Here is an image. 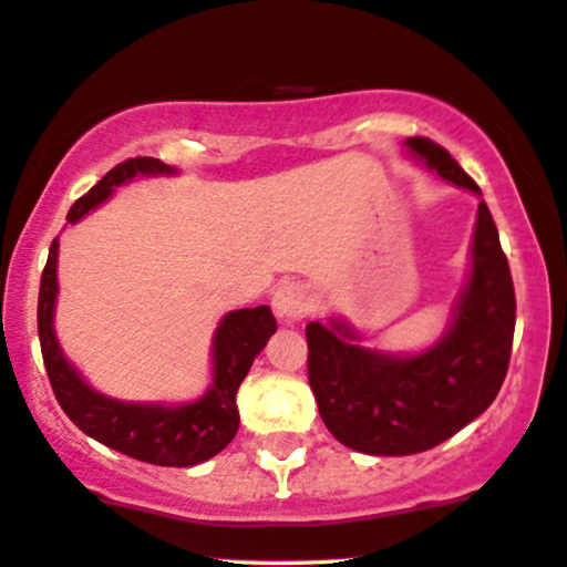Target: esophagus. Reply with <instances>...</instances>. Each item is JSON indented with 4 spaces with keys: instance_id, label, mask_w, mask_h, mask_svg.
Listing matches in <instances>:
<instances>
[{
    "instance_id": "1",
    "label": "esophagus",
    "mask_w": 567,
    "mask_h": 567,
    "mask_svg": "<svg viewBox=\"0 0 567 567\" xmlns=\"http://www.w3.org/2000/svg\"><path fill=\"white\" fill-rule=\"evenodd\" d=\"M272 310L276 316L286 320V323H295V320L305 318L310 312V299H307L305 286H299L295 281L281 284L272 295Z\"/></svg>"
}]
</instances>
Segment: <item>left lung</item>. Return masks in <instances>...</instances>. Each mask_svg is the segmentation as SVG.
Listing matches in <instances>:
<instances>
[{
    "instance_id": "8db88e82",
    "label": "left lung",
    "mask_w": 567,
    "mask_h": 567,
    "mask_svg": "<svg viewBox=\"0 0 567 567\" xmlns=\"http://www.w3.org/2000/svg\"><path fill=\"white\" fill-rule=\"evenodd\" d=\"M410 152L439 176L481 194L444 146L408 138ZM515 333V289L499 230L478 202L473 270L454 323L429 352L394 358L352 344L339 320L307 326V379L326 429L349 450L381 457L417 454L476 421L507 375Z\"/></svg>"
}]
</instances>
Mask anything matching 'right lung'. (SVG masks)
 Wrapping results in <instances>:
<instances>
[{"label": "right lung", "instance_id": "1", "mask_svg": "<svg viewBox=\"0 0 567 567\" xmlns=\"http://www.w3.org/2000/svg\"><path fill=\"white\" fill-rule=\"evenodd\" d=\"M136 173H173L155 157H134L115 165L100 184L91 186L70 207L68 223L81 220L89 209L102 205L113 194V186L131 181ZM58 239L49 247L39 289V341L49 383L60 408L86 436L110 450H117L142 463L165 467H188L205 463L226 450L239 431L236 391L249 373L260 349L276 333V318L270 307H244L223 318L215 331V381L205 396L181 408L163 404L115 402L89 389L73 365L65 360L52 328L54 299H58Z\"/></svg>", "mask_w": 567, "mask_h": 567}]
</instances>
